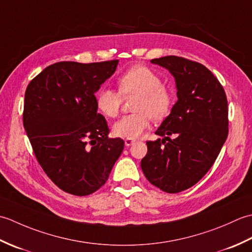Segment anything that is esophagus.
<instances>
[{
  "mask_svg": "<svg viewBox=\"0 0 252 252\" xmlns=\"http://www.w3.org/2000/svg\"><path fill=\"white\" fill-rule=\"evenodd\" d=\"M135 143H136L135 140H127V138L125 141L126 146H131V145H133V144H135Z\"/></svg>",
  "mask_w": 252,
  "mask_h": 252,
  "instance_id": "34e87169",
  "label": "esophagus"
}]
</instances>
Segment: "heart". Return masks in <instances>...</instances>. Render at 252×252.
<instances>
[{"instance_id": "obj_1", "label": "heart", "mask_w": 252, "mask_h": 252, "mask_svg": "<svg viewBox=\"0 0 252 252\" xmlns=\"http://www.w3.org/2000/svg\"><path fill=\"white\" fill-rule=\"evenodd\" d=\"M119 92L103 88L96 94V107L106 117L119 114L122 97L136 96L133 101V114L125 116L112 126L117 137L135 140L155 121L164 119L173 105V96L163 87L162 79L145 66H134L118 79Z\"/></svg>"}]
</instances>
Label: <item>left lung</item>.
Returning a JSON list of instances; mask_svg holds the SVG:
<instances>
[{
    "label": "left lung",
    "mask_w": 252,
    "mask_h": 252,
    "mask_svg": "<svg viewBox=\"0 0 252 252\" xmlns=\"http://www.w3.org/2000/svg\"><path fill=\"white\" fill-rule=\"evenodd\" d=\"M175 80L178 100L155 132L163 138L147 142L141 167L146 179L165 192L195 185L215 163L228 134L224 89L199 63L178 56L151 61Z\"/></svg>",
    "instance_id": "1"
}]
</instances>
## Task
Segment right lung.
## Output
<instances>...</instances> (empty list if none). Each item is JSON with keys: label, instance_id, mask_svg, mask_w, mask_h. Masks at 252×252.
Masks as SVG:
<instances>
[{"label": "right lung", "instance_id": "1", "mask_svg": "<svg viewBox=\"0 0 252 252\" xmlns=\"http://www.w3.org/2000/svg\"><path fill=\"white\" fill-rule=\"evenodd\" d=\"M118 63H56L27 87V135L44 172L69 194L90 195L103 186L125 147L121 138L108 136L95 97Z\"/></svg>", "mask_w": 252, "mask_h": 252}]
</instances>
